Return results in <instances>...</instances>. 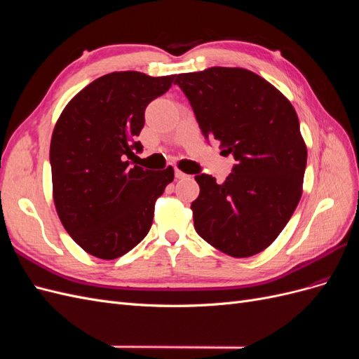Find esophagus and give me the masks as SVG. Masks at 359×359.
I'll return each mask as SVG.
<instances>
[{"instance_id":"34e87169","label":"esophagus","mask_w":359,"mask_h":359,"mask_svg":"<svg viewBox=\"0 0 359 359\" xmlns=\"http://www.w3.org/2000/svg\"><path fill=\"white\" fill-rule=\"evenodd\" d=\"M186 177H187V175H186V173H184V172H181V170H178V169L175 170V178H177V180H182V178H186Z\"/></svg>"}]
</instances>
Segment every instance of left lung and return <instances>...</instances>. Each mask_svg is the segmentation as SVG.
Listing matches in <instances>:
<instances>
[{
	"instance_id": "left-lung-1",
	"label": "left lung",
	"mask_w": 359,
	"mask_h": 359,
	"mask_svg": "<svg viewBox=\"0 0 359 359\" xmlns=\"http://www.w3.org/2000/svg\"><path fill=\"white\" fill-rule=\"evenodd\" d=\"M175 83L186 94L206 140H220L236 163L219 184L194 177L201 187L191 203L194 229L232 257L265 250L290 220L302 193L307 165L295 109L256 73L211 67L184 73Z\"/></svg>"
}]
</instances>
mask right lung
<instances>
[{"label": "right lung", "mask_w": 359, "mask_h": 359, "mask_svg": "<svg viewBox=\"0 0 359 359\" xmlns=\"http://www.w3.org/2000/svg\"><path fill=\"white\" fill-rule=\"evenodd\" d=\"M175 74H104L76 94L50 140L53 202L64 229L86 253L116 259L144 240L154 203L173 180V169L137 166V136L147 106Z\"/></svg>", "instance_id": "add662e5"}]
</instances>
